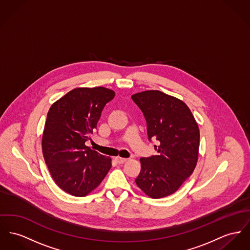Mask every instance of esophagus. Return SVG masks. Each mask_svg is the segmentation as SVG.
<instances>
[{
	"instance_id": "obj_1",
	"label": "esophagus",
	"mask_w": 250,
	"mask_h": 250,
	"mask_svg": "<svg viewBox=\"0 0 250 250\" xmlns=\"http://www.w3.org/2000/svg\"><path fill=\"white\" fill-rule=\"evenodd\" d=\"M115 160L117 161V163H118V164H123V163H125V162L127 161V158H122V157L117 156V157L115 158Z\"/></svg>"
}]
</instances>
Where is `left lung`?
Segmentation results:
<instances>
[{"label": "left lung", "mask_w": 250, "mask_h": 250, "mask_svg": "<svg viewBox=\"0 0 250 250\" xmlns=\"http://www.w3.org/2000/svg\"><path fill=\"white\" fill-rule=\"evenodd\" d=\"M147 121V133L159 141L157 154L140 158L137 187L150 198L174 193L193 172L199 155L198 124L187 104L158 90L132 96Z\"/></svg>", "instance_id": "8db88e82"}]
</instances>
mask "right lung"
I'll return each instance as SVG.
<instances>
[{
	"label": "right lung",
	"instance_id": "add662e5",
	"mask_svg": "<svg viewBox=\"0 0 250 250\" xmlns=\"http://www.w3.org/2000/svg\"><path fill=\"white\" fill-rule=\"evenodd\" d=\"M115 92L105 87H80L52 104L42 139L51 176L67 193L83 197L100 186L112 159L85 145L97 129L101 112Z\"/></svg>",
	"mask_w": 250,
	"mask_h": 250
}]
</instances>
